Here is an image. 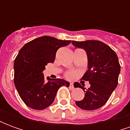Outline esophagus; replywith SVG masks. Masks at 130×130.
I'll return each mask as SVG.
<instances>
[{
	"mask_svg": "<svg viewBox=\"0 0 130 130\" xmlns=\"http://www.w3.org/2000/svg\"><path fill=\"white\" fill-rule=\"evenodd\" d=\"M70 87L72 89H73L74 88V85L72 83H70Z\"/></svg>",
	"mask_w": 130,
	"mask_h": 130,
	"instance_id": "esophagus-1",
	"label": "esophagus"
}]
</instances>
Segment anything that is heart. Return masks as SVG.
<instances>
[{
    "instance_id": "b5f03b06",
    "label": "heart",
    "mask_w": 130,
    "mask_h": 130,
    "mask_svg": "<svg viewBox=\"0 0 130 130\" xmlns=\"http://www.w3.org/2000/svg\"><path fill=\"white\" fill-rule=\"evenodd\" d=\"M66 76L69 79H74L76 76V72H69L66 74Z\"/></svg>"
}]
</instances>
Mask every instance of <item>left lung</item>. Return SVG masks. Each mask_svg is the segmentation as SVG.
Masks as SVG:
<instances>
[{
	"instance_id": "1",
	"label": "left lung",
	"mask_w": 130,
	"mask_h": 130,
	"mask_svg": "<svg viewBox=\"0 0 130 130\" xmlns=\"http://www.w3.org/2000/svg\"><path fill=\"white\" fill-rule=\"evenodd\" d=\"M72 43L86 52L88 70L82 79L90 84V87L84 90L80 84L74 83L86 93L84 98L76 101V104L84 110H95L106 104L117 86L120 72L118 58L110 46L98 40L72 41Z\"/></svg>"
}]
</instances>
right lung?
<instances>
[{
    "instance_id": "1",
    "label": "right lung",
    "mask_w": 130,
    "mask_h": 130,
    "mask_svg": "<svg viewBox=\"0 0 130 130\" xmlns=\"http://www.w3.org/2000/svg\"><path fill=\"white\" fill-rule=\"evenodd\" d=\"M70 40L42 36L26 43L20 49L14 62V82L19 95L27 106L42 110L51 105L58 90L70 83L62 79L46 82L43 71L48 62H54L57 50L70 44Z\"/></svg>"
}]
</instances>
